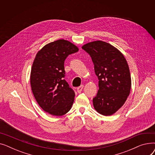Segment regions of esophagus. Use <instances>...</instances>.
Returning <instances> with one entry per match:
<instances>
[{
    "label": "esophagus",
    "mask_w": 155,
    "mask_h": 155,
    "mask_svg": "<svg viewBox=\"0 0 155 155\" xmlns=\"http://www.w3.org/2000/svg\"><path fill=\"white\" fill-rule=\"evenodd\" d=\"M83 88H84V85H80V87H78L77 88V92H78V93H80L82 91V90H83Z\"/></svg>",
    "instance_id": "34e87169"
}]
</instances>
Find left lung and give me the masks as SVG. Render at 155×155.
I'll list each match as a JSON object with an SVG mask.
<instances>
[{"instance_id":"left-lung-1","label":"left lung","mask_w":155,"mask_h":155,"mask_svg":"<svg viewBox=\"0 0 155 155\" xmlns=\"http://www.w3.org/2000/svg\"><path fill=\"white\" fill-rule=\"evenodd\" d=\"M83 50L92 58L99 79V91L93 99L94 109L108 116L125 103L131 88V78L127 61L116 48L102 41L84 45Z\"/></svg>"}]
</instances>
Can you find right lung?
Here are the masks:
<instances>
[{
    "label": "right lung",
    "instance_id": "add662e5",
    "mask_svg": "<svg viewBox=\"0 0 155 155\" xmlns=\"http://www.w3.org/2000/svg\"><path fill=\"white\" fill-rule=\"evenodd\" d=\"M78 51L67 40L59 39L46 45L37 53L31 71L32 94L39 106L55 116H61L71 108L75 92L64 79V62Z\"/></svg>",
    "mask_w": 155,
    "mask_h": 155
}]
</instances>
